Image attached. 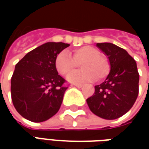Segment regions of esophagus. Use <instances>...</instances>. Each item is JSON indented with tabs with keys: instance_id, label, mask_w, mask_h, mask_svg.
Listing matches in <instances>:
<instances>
[{
	"instance_id": "1",
	"label": "esophagus",
	"mask_w": 149,
	"mask_h": 149,
	"mask_svg": "<svg viewBox=\"0 0 149 149\" xmlns=\"http://www.w3.org/2000/svg\"><path fill=\"white\" fill-rule=\"evenodd\" d=\"M74 86H76V87L79 88H81L83 87V84H75Z\"/></svg>"
}]
</instances>
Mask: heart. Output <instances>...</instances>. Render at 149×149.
I'll list each match as a JSON object with an SVG mask.
<instances>
[{
  "mask_svg": "<svg viewBox=\"0 0 149 149\" xmlns=\"http://www.w3.org/2000/svg\"><path fill=\"white\" fill-rule=\"evenodd\" d=\"M81 64L82 69L71 74ZM55 67L61 76L71 73L67 77L70 83H84L97 79L100 81L106 77L110 72L109 60L100 55V51L92 46H83L73 51V58L69 52L62 51L55 59Z\"/></svg>",
  "mask_w": 149,
  "mask_h": 149,
  "instance_id": "1",
  "label": "heart"
}]
</instances>
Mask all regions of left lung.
Segmentation results:
<instances>
[{"instance_id":"8db88e82","label":"left lung","mask_w":149,"mask_h":149,"mask_svg":"<svg viewBox=\"0 0 149 149\" xmlns=\"http://www.w3.org/2000/svg\"><path fill=\"white\" fill-rule=\"evenodd\" d=\"M106 56L110 72L103 83L86 101L93 113L105 120H115L131 109L139 93V73L135 60L128 52L112 43H97Z\"/></svg>"}]
</instances>
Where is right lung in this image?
<instances>
[{"instance_id": "add662e5", "label": "right lung", "mask_w": 149, "mask_h": 149, "mask_svg": "<svg viewBox=\"0 0 149 149\" xmlns=\"http://www.w3.org/2000/svg\"><path fill=\"white\" fill-rule=\"evenodd\" d=\"M68 46L62 42L45 43L16 65L11 97L15 109L24 118L43 122L59 111L67 88L56 69L55 59Z\"/></svg>"}]
</instances>
